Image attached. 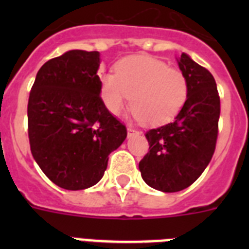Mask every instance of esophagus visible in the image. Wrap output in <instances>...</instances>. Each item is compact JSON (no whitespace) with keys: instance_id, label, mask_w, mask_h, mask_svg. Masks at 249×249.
Here are the masks:
<instances>
[{"instance_id":"esophagus-1","label":"esophagus","mask_w":249,"mask_h":249,"mask_svg":"<svg viewBox=\"0 0 249 249\" xmlns=\"http://www.w3.org/2000/svg\"><path fill=\"white\" fill-rule=\"evenodd\" d=\"M137 133H138V132L136 131V129L133 128V127H131V126L127 127V135H128V138L132 137V136L137 135Z\"/></svg>"}]
</instances>
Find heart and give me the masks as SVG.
<instances>
[{
    "label": "heart",
    "instance_id": "heart-1",
    "mask_svg": "<svg viewBox=\"0 0 249 249\" xmlns=\"http://www.w3.org/2000/svg\"><path fill=\"white\" fill-rule=\"evenodd\" d=\"M100 94L112 114L120 113L131 100L136 117L147 126H160L182 109L188 82L181 70L168 67L163 61L132 56L114 66V74L101 76Z\"/></svg>",
    "mask_w": 249,
    "mask_h": 249
}]
</instances>
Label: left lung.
Listing matches in <instances>:
<instances>
[{"label": "left lung", "instance_id": "obj_1", "mask_svg": "<svg viewBox=\"0 0 249 249\" xmlns=\"http://www.w3.org/2000/svg\"><path fill=\"white\" fill-rule=\"evenodd\" d=\"M177 62L188 82L187 100L172 122L147 132L149 152L138 164L143 181L166 193L184 190L203 173L214 153L221 112L211 72L187 53Z\"/></svg>", "mask_w": 249, "mask_h": 249}]
</instances>
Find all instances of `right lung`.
Segmentation results:
<instances>
[{"label":"right lung","instance_id":"add662e5","mask_svg":"<svg viewBox=\"0 0 249 249\" xmlns=\"http://www.w3.org/2000/svg\"><path fill=\"white\" fill-rule=\"evenodd\" d=\"M97 51L71 50L37 72L28 98L32 156L51 181L68 191L100 182L108 156L127 137L103 105Z\"/></svg>","mask_w":249,"mask_h":249}]
</instances>
